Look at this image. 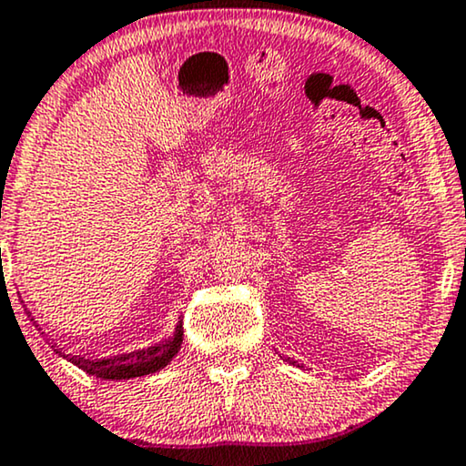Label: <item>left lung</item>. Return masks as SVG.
<instances>
[{
    "label": "left lung",
    "mask_w": 466,
    "mask_h": 466,
    "mask_svg": "<svg viewBox=\"0 0 466 466\" xmlns=\"http://www.w3.org/2000/svg\"><path fill=\"white\" fill-rule=\"evenodd\" d=\"M292 363H297V361H292Z\"/></svg>",
    "instance_id": "left-lung-1"
}]
</instances>
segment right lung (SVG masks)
Listing matches in <instances>:
<instances>
[{"label":"right lung","instance_id":"add662e5","mask_svg":"<svg viewBox=\"0 0 466 466\" xmlns=\"http://www.w3.org/2000/svg\"><path fill=\"white\" fill-rule=\"evenodd\" d=\"M182 322L178 320L176 325V331L169 339L158 341L155 346H148V349L127 352V355H114L107 359H92L84 355H66L62 349L53 350L64 359H68L70 363H75L76 368H81L84 372L96 376V379L105 380H127V379H137V376L155 374L158 370H163L172 359L178 355L180 344H182Z\"/></svg>","mask_w":466,"mask_h":466}]
</instances>
